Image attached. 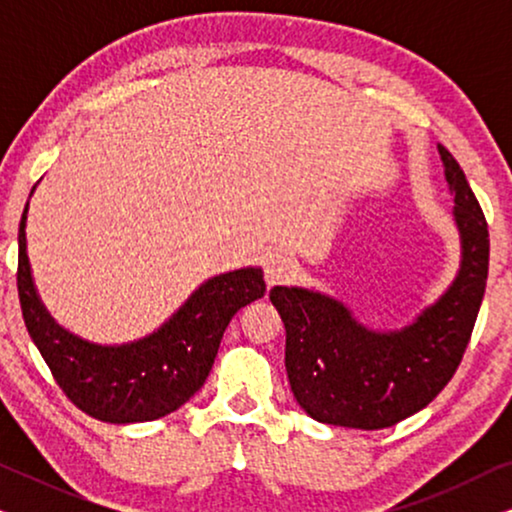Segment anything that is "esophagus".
<instances>
[{
    "label": "esophagus",
    "mask_w": 512,
    "mask_h": 512,
    "mask_svg": "<svg viewBox=\"0 0 512 512\" xmlns=\"http://www.w3.org/2000/svg\"><path fill=\"white\" fill-rule=\"evenodd\" d=\"M293 272H296V263H293V258L286 254H272L268 261H265V282H268V286L289 282Z\"/></svg>",
    "instance_id": "obj_1"
}]
</instances>
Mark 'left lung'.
I'll list each match as a JSON object with an SVG mask.
<instances>
[{
    "label": "left lung",
    "instance_id": "8db88e82",
    "mask_svg": "<svg viewBox=\"0 0 512 512\" xmlns=\"http://www.w3.org/2000/svg\"><path fill=\"white\" fill-rule=\"evenodd\" d=\"M454 193L461 270L436 305L403 331L375 333L338 300L275 286L272 305L286 328L291 391L317 422L387 429L426 408L457 373L478 319L489 272V230L466 174L438 144Z\"/></svg>",
    "mask_w": 512,
    "mask_h": 512
}]
</instances>
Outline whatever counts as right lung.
<instances>
[{"instance_id": "right-lung-1", "label": "right lung", "mask_w": 512, "mask_h": 512, "mask_svg": "<svg viewBox=\"0 0 512 512\" xmlns=\"http://www.w3.org/2000/svg\"><path fill=\"white\" fill-rule=\"evenodd\" d=\"M25 219L27 205L16 275L27 333L69 401L102 422H151L181 408L205 384L235 312L265 293L258 268L226 272L202 284L149 338L121 347L93 345L60 328L41 305L25 251Z\"/></svg>"}]
</instances>
